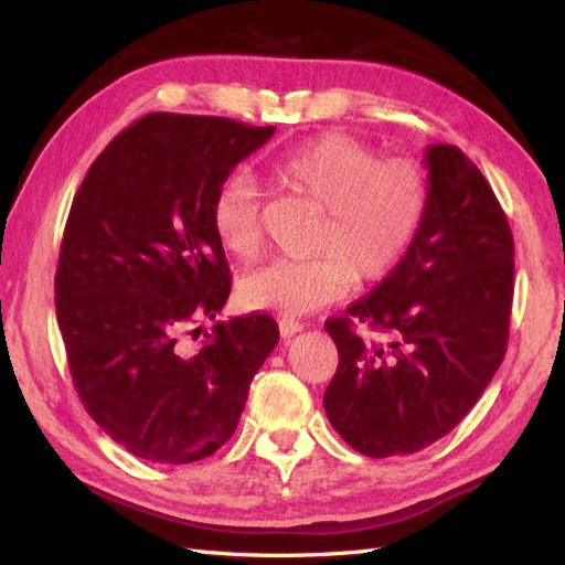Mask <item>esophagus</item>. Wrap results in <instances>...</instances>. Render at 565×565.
<instances>
[{
	"label": "esophagus",
	"instance_id": "esophagus-1",
	"mask_svg": "<svg viewBox=\"0 0 565 565\" xmlns=\"http://www.w3.org/2000/svg\"><path fill=\"white\" fill-rule=\"evenodd\" d=\"M303 330V322L296 320V318H281L279 320V332L281 338H294V334H298Z\"/></svg>",
	"mask_w": 565,
	"mask_h": 565
}]
</instances>
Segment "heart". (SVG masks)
Instances as JSON below:
<instances>
[{
	"label": "heart",
	"mask_w": 565,
	"mask_h": 565,
	"mask_svg": "<svg viewBox=\"0 0 565 565\" xmlns=\"http://www.w3.org/2000/svg\"><path fill=\"white\" fill-rule=\"evenodd\" d=\"M269 177L322 213L310 259H276L239 284L245 306L301 316L334 303L359 284L388 276L407 255L427 211V174L415 160H381L374 148L330 134L303 142L269 164ZM213 235L235 259L262 247L259 194L235 174L211 203Z\"/></svg>",
	"instance_id": "obj_1"
}]
</instances>
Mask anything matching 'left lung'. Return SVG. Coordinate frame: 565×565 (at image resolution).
<instances>
[{"mask_svg": "<svg viewBox=\"0 0 565 565\" xmlns=\"http://www.w3.org/2000/svg\"><path fill=\"white\" fill-rule=\"evenodd\" d=\"M427 211L407 255L326 330L340 364L330 425L371 459L415 454L461 423L508 350L514 243L493 189L456 146H427ZM382 338L364 341L353 322Z\"/></svg>", "mask_w": 565, "mask_h": 565, "instance_id": "obj_1", "label": "left lung"}]
</instances>
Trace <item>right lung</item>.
I'll list each match as a JSON object with an SVG mask.
<instances>
[{
	"instance_id": "1",
	"label": "right lung",
	"mask_w": 565,
	"mask_h": 565,
	"mask_svg": "<svg viewBox=\"0 0 565 565\" xmlns=\"http://www.w3.org/2000/svg\"><path fill=\"white\" fill-rule=\"evenodd\" d=\"M271 136L218 116L148 114L106 146L72 201L55 274L72 383L138 459L177 466L221 449L279 342L271 316L249 313L189 347L231 296L213 196Z\"/></svg>"
}]
</instances>
